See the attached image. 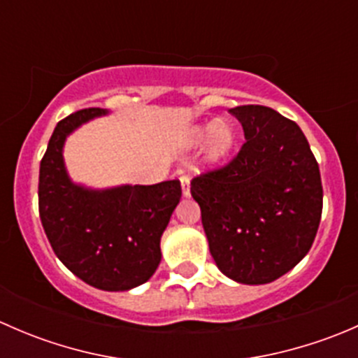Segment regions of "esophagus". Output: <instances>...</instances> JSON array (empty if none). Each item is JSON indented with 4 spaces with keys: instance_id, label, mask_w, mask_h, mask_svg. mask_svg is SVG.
<instances>
[{
    "instance_id": "esophagus-1",
    "label": "esophagus",
    "mask_w": 358,
    "mask_h": 358,
    "mask_svg": "<svg viewBox=\"0 0 358 358\" xmlns=\"http://www.w3.org/2000/svg\"><path fill=\"white\" fill-rule=\"evenodd\" d=\"M180 183H182V192H183V196H190V180H189V176L187 175H182L180 176Z\"/></svg>"
}]
</instances>
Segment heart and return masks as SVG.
<instances>
[{
    "instance_id": "heart-1",
    "label": "heart",
    "mask_w": 358,
    "mask_h": 358,
    "mask_svg": "<svg viewBox=\"0 0 358 358\" xmlns=\"http://www.w3.org/2000/svg\"><path fill=\"white\" fill-rule=\"evenodd\" d=\"M208 138V147H206V152L211 161H223L234 152L236 149V131L230 124L223 121H213L208 122L204 126H197L190 131V142L199 143L206 136Z\"/></svg>"
}]
</instances>
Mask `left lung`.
<instances>
[{
    "label": "left lung",
    "instance_id": "left-lung-1",
    "mask_svg": "<svg viewBox=\"0 0 358 358\" xmlns=\"http://www.w3.org/2000/svg\"><path fill=\"white\" fill-rule=\"evenodd\" d=\"M243 124L239 152L194 176L209 252L243 284H266L310 251L322 216L317 159L299 126L265 106L230 109Z\"/></svg>",
    "mask_w": 358,
    "mask_h": 358
}]
</instances>
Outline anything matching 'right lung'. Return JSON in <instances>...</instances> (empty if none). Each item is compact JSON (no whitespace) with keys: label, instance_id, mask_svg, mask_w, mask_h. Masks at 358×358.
<instances>
[{"label":"right lung","instance_id":"add662e5","mask_svg":"<svg viewBox=\"0 0 358 358\" xmlns=\"http://www.w3.org/2000/svg\"><path fill=\"white\" fill-rule=\"evenodd\" d=\"M106 112L83 109L55 126L39 166V218L55 255L74 275L99 289L128 291L156 272L161 236L182 187L178 180L102 192L74 185L64 168L66 136Z\"/></svg>","mask_w":358,"mask_h":358}]
</instances>
